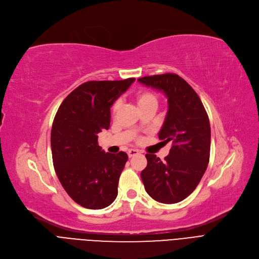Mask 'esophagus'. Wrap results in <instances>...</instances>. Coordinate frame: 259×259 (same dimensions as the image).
<instances>
[{
	"label": "esophagus",
	"mask_w": 259,
	"mask_h": 259,
	"mask_svg": "<svg viewBox=\"0 0 259 259\" xmlns=\"http://www.w3.org/2000/svg\"><path fill=\"white\" fill-rule=\"evenodd\" d=\"M139 154H140L139 150H137V149H130L128 153H127V155H128L130 158H133V157H135V156H137V155H139Z\"/></svg>",
	"instance_id": "obj_1"
}]
</instances>
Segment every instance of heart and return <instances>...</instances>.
Returning a JSON list of instances; mask_svg holds the SVG:
<instances>
[{"mask_svg":"<svg viewBox=\"0 0 259 259\" xmlns=\"http://www.w3.org/2000/svg\"><path fill=\"white\" fill-rule=\"evenodd\" d=\"M135 99L140 110L145 109L147 106H156L157 108L158 105V98L156 94L148 90H143L138 93H136ZM119 108H120V102L116 101L112 106V113L115 114L119 110Z\"/></svg>","mask_w":259,"mask_h":259,"instance_id":"1","label":"heart"}]
</instances>
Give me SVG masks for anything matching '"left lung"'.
I'll use <instances>...</instances> for the list:
<instances>
[{
    "mask_svg": "<svg viewBox=\"0 0 259 259\" xmlns=\"http://www.w3.org/2000/svg\"><path fill=\"white\" fill-rule=\"evenodd\" d=\"M138 81L166 96L168 111L159 138L172 142L164 161L153 154L145 155L147 166L141 179L154 200L179 203L196 188L207 169L211 139L208 115L199 95L177 74L145 76Z\"/></svg>",
    "mask_w": 259,
    "mask_h": 259,
    "instance_id": "1",
    "label": "left lung"
}]
</instances>
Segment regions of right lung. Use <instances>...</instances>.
<instances>
[{
    "label": "right lung",
    "mask_w": 259,
    "mask_h": 259,
    "mask_svg": "<svg viewBox=\"0 0 259 259\" xmlns=\"http://www.w3.org/2000/svg\"><path fill=\"white\" fill-rule=\"evenodd\" d=\"M135 78L87 81L60 104L51 131L54 169L71 199L88 209L110 206L127 155L104 153L98 145L102 130H109L111 106Z\"/></svg>",
    "instance_id": "right-lung-1"
}]
</instances>
